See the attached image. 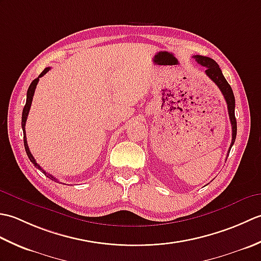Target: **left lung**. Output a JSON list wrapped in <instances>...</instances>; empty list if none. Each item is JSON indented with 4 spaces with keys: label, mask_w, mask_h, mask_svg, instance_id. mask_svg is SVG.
<instances>
[{
    "label": "left lung",
    "mask_w": 261,
    "mask_h": 261,
    "mask_svg": "<svg viewBox=\"0 0 261 261\" xmlns=\"http://www.w3.org/2000/svg\"><path fill=\"white\" fill-rule=\"evenodd\" d=\"M193 58L195 59L199 65L204 66L205 74H206L210 79L215 83L216 86L219 87L221 93L223 94L226 104H228L229 118H230L231 125H232V141H231V145L229 148V152H230L231 147L233 146V143L236 141V137H237V120H236V115H234L236 99H234L233 92H232L231 86L229 85V83L226 82L225 77L223 76L222 70H221L219 65L216 64L212 58L199 56V55H195V56H193Z\"/></svg>",
    "instance_id": "8db88e82"
}]
</instances>
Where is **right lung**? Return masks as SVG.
Listing matches in <instances>:
<instances>
[{
    "label": "right lung",
    "instance_id": "right-lung-1",
    "mask_svg": "<svg viewBox=\"0 0 261 261\" xmlns=\"http://www.w3.org/2000/svg\"><path fill=\"white\" fill-rule=\"evenodd\" d=\"M49 69H50V67H47V68H45L42 70V73L39 75L36 80H33L32 81V83L30 84V86H29V88H28V92H27V102H25V105H24V108H23V111H22V123H21V125H22V130H23V142H24V148H25V152H27V154H28V157H29V159H30V162L36 166L37 168H39L40 169L43 174H45L47 177H49V178L50 179H53V180H55V181H57V182H59L58 181V179H56L55 178V177H53L51 175H49V174H47L45 170H42V168L40 167V166H39L37 163H36V159L33 158V156L31 154V152H30V149H29V147H28V143H27V137H25V122H27V119H28V114H29V111H30V108H31V103H32V97H33V94H35V90H36V87H37V84H38V82H39V79H40V77H42L43 75L45 74H47L48 71H49ZM60 184V182H59Z\"/></svg>",
    "mask_w": 261,
    "mask_h": 261
}]
</instances>
